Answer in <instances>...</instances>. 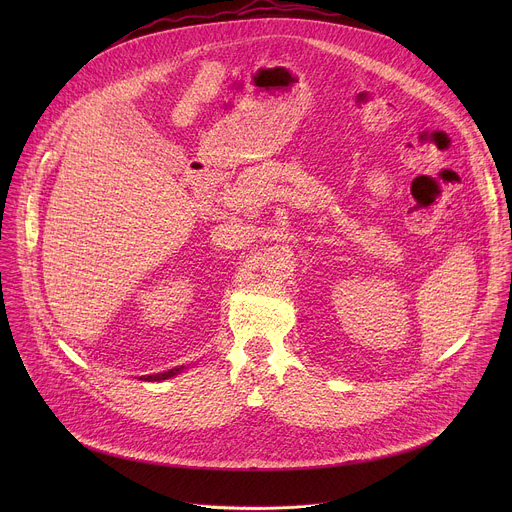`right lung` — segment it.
Masks as SVG:
<instances>
[{
	"label": "right lung",
	"instance_id": "1",
	"mask_svg": "<svg viewBox=\"0 0 512 512\" xmlns=\"http://www.w3.org/2000/svg\"><path fill=\"white\" fill-rule=\"evenodd\" d=\"M184 371V367H176V369H170V371H164V373H158V375H143V377H139V381H150V383H162V381H166V379H172V377H176V375H180Z\"/></svg>",
	"mask_w": 512,
	"mask_h": 512
}]
</instances>
